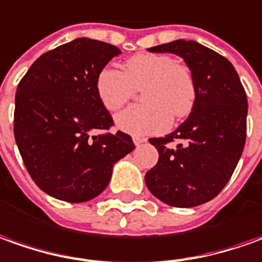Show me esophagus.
Wrapping results in <instances>:
<instances>
[{
	"mask_svg": "<svg viewBox=\"0 0 262 262\" xmlns=\"http://www.w3.org/2000/svg\"><path fill=\"white\" fill-rule=\"evenodd\" d=\"M133 141H134L135 145H140L142 142L147 141V138H144V137H133Z\"/></svg>",
	"mask_w": 262,
	"mask_h": 262,
	"instance_id": "esophagus-1",
	"label": "esophagus"
}]
</instances>
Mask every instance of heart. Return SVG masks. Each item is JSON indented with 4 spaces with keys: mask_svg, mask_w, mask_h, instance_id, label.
I'll return each instance as SVG.
<instances>
[{
    "mask_svg": "<svg viewBox=\"0 0 262 262\" xmlns=\"http://www.w3.org/2000/svg\"><path fill=\"white\" fill-rule=\"evenodd\" d=\"M141 90V105L124 110L115 124L135 137L157 134L167 129L169 121L183 120L195 105V78L188 67L165 54L142 52L128 58L122 71L102 68L95 78V93L101 105L115 113Z\"/></svg>",
    "mask_w": 262,
    "mask_h": 262,
    "instance_id": "b5f03b06",
    "label": "heart"
}]
</instances>
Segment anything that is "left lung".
I'll return each instance as SVG.
<instances>
[{
    "label": "left lung",
    "mask_w": 262,
    "mask_h": 262,
    "mask_svg": "<svg viewBox=\"0 0 262 262\" xmlns=\"http://www.w3.org/2000/svg\"><path fill=\"white\" fill-rule=\"evenodd\" d=\"M148 51L184 58L195 78L196 101L174 133L149 138L160 157L145 184L171 207H196L221 192L241 158L248 111L244 86L228 59L195 41L177 39ZM176 139L180 144L169 146Z\"/></svg>",
    "instance_id": "8db88e82"
}]
</instances>
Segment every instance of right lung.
<instances>
[{
    "mask_svg": "<svg viewBox=\"0 0 262 262\" xmlns=\"http://www.w3.org/2000/svg\"><path fill=\"white\" fill-rule=\"evenodd\" d=\"M118 54L115 45L77 38L42 54L18 84L15 142L34 183L57 200L85 203L100 195L114 164L135 148L121 131L91 137L114 125L95 78Z\"/></svg>",
    "mask_w": 262,
    "mask_h": 262,
    "instance_id": "right-lung-1",
    "label": "right lung"
}]
</instances>
